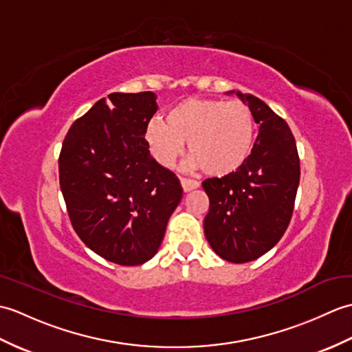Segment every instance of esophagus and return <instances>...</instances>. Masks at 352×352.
Returning a JSON list of instances; mask_svg holds the SVG:
<instances>
[{"label":"esophagus","instance_id":"34e87169","mask_svg":"<svg viewBox=\"0 0 352 352\" xmlns=\"http://www.w3.org/2000/svg\"><path fill=\"white\" fill-rule=\"evenodd\" d=\"M180 183H182V188L184 192H190L193 189L199 188V183L195 180H190V178H180Z\"/></svg>","mask_w":352,"mask_h":352}]
</instances>
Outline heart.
I'll return each mask as SVG.
<instances>
[{
  "label": "heart",
  "instance_id": "obj_1",
  "mask_svg": "<svg viewBox=\"0 0 352 352\" xmlns=\"http://www.w3.org/2000/svg\"><path fill=\"white\" fill-rule=\"evenodd\" d=\"M166 120L153 118L145 129L146 146L162 166H170L188 142L192 166L227 175L242 166L256 140L252 111L241 101L188 98Z\"/></svg>",
  "mask_w": 352,
  "mask_h": 352
}]
</instances>
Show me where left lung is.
<instances>
[{"mask_svg": "<svg viewBox=\"0 0 352 352\" xmlns=\"http://www.w3.org/2000/svg\"><path fill=\"white\" fill-rule=\"evenodd\" d=\"M236 94L260 125L252 151L236 172L207 178L210 199L204 234L231 263H246L272 250L286 231L300 184V157L289 125L261 100Z\"/></svg>", "mask_w": 352, "mask_h": 352, "instance_id": "obj_1", "label": "left lung"}]
</instances>
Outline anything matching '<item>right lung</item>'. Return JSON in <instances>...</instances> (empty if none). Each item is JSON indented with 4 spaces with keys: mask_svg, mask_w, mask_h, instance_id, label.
Masks as SVG:
<instances>
[{
    "mask_svg": "<svg viewBox=\"0 0 352 352\" xmlns=\"http://www.w3.org/2000/svg\"><path fill=\"white\" fill-rule=\"evenodd\" d=\"M155 94L113 92L77 119L63 140L58 175L74 230L111 263L144 265L160 248L183 189L145 142Z\"/></svg>",
    "mask_w": 352,
    "mask_h": 352,
    "instance_id": "obj_1",
    "label": "right lung"
}]
</instances>
